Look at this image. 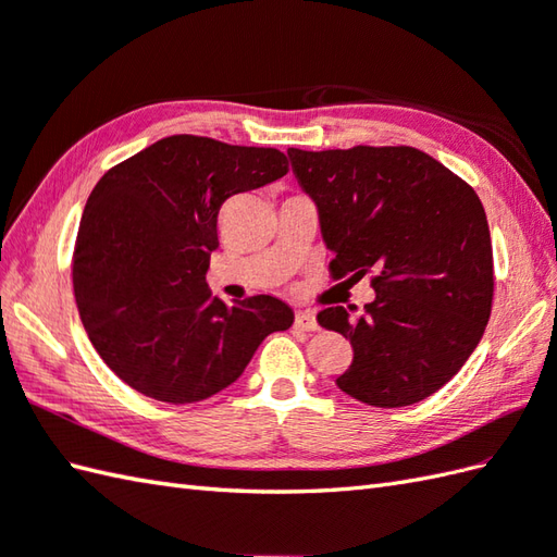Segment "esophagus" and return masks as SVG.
<instances>
[{"instance_id":"1","label":"esophagus","mask_w":557,"mask_h":557,"mask_svg":"<svg viewBox=\"0 0 557 557\" xmlns=\"http://www.w3.org/2000/svg\"><path fill=\"white\" fill-rule=\"evenodd\" d=\"M294 327L301 330V332H315L318 330V320H315L313 313H310V310H296Z\"/></svg>"}]
</instances>
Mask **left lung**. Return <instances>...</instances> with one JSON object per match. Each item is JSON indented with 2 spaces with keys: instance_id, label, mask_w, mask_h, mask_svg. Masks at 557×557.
I'll use <instances>...</instances> for the list:
<instances>
[{
  "instance_id": "obj_1",
  "label": "left lung",
  "mask_w": 557,
  "mask_h": 557,
  "mask_svg": "<svg viewBox=\"0 0 557 557\" xmlns=\"http://www.w3.org/2000/svg\"><path fill=\"white\" fill-rule=\"evenodd\" d=\"M315 203L334 277L374 273V301L318 322L354 346L337 386L368 406L418 404L454 377L480 344L494 299V256L474 189L412 147L287 149Z\"/></svg>"
}]
</instances>
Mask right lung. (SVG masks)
Instances as JSON below:
<instances>
[{"label": "right lung", "instance_id": "obj_1", "mask_svg": "<svg viewBox=\"0 0 557 557\" xmlns=\"http://www.w3.org/2000/svg\"><path fill=\"white\" fill-rule=\"evenodd\" d=\"M284 153L194 135L153 141L89 194L73 292L89 342L135 392L194 404L235 382L294 310L273 294L225 304L206 284L218 211L287 175Z\"/></svg>", "mask_w": 557, "mask_h": 557}]
</instances>
